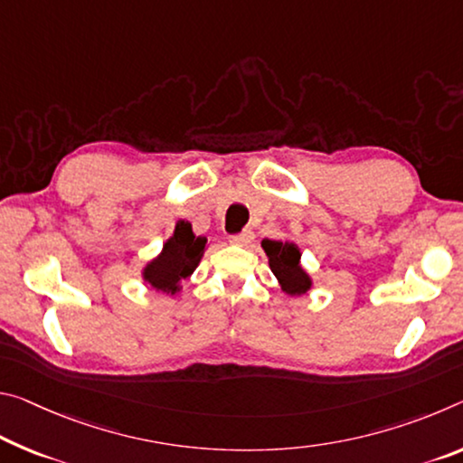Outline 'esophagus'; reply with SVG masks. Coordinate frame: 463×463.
I'll return each mask as SVG.
<instances>
[{
  "label": "esophagus",
  "instance_id": "obj_1",
  "mask_svg": "<svg viewBox=\"0 0 463 463\" xmlns=\"http://www.w3.org/2000/svg\"><path fill=\"white\" fill-rule=\"evenodd\" d=\"M253 239H255L253 231H251V229H243L241 232L232 234V237H231V243H232V245H241V247H245V245L251 243Z\"/></svg>",
  "mask_w": 463,
  "mask_h": 463
}]
</instances>
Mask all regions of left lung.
Here are the masks:
<instances>
[{"label":"left lung","mask_w":463,"mask_h":463,"mask_svg":"<svg viewBox=\"0 0 463 463\" xmlns=\"http://www.w3.org/2000/svg\"><path fill=\"white\" fill-rule=\"evenodd\" d=\"M261 247L268 253L269 268L274 271L284 292H288V295H305L311 288L309 276L300 268V251L297 245L266 239Z\"/></svg>","instance_id":"left-lung-1"}]
</instances>
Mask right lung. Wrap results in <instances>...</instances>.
Listing matches in <instances>:
<instances>
[{"label": "right lung", "instance_id": "obj_1", "mask_svg": "<svg viewBox=\"0 0 463 463\" xmlns=\"http://www.w3.org/2000/svg\"><path fill=\"white\" fill-rule=\"evenodd\" d=\"M205 243H208V239L195 237L192 224L181 220L175 226L173 237L165 243L163 253L146 266L144 280L152 288L175 295L179 290V282L194 274L202 260Z\"/></svg>", "mask_w": 463, "mask_h": 463}]
</instances>
